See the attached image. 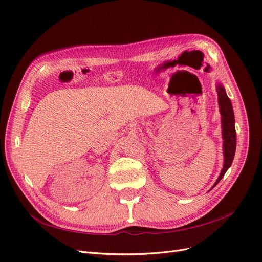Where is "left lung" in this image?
<instances>
[{"instance_id": "obj_1", "label": "left lung", "mask_w": 262, "mask_h": 262, "mask_svg": "<svg viewBox=\"0 0 262 262\" xmlns=\"http://www.w3.org/2000/svg\"><path fill=\"white\" fill-rule=\"evenodd\" d=\"M216 92L219 96L220 113L222 115V137H223V152L224 165L217 180L212 188L215 187L220 180L224 177L227 169L233 163L236 150V130H235V117L231 99L226 95L225 89L221 84L216 85Z\"/></svg>"}]
</instances>
